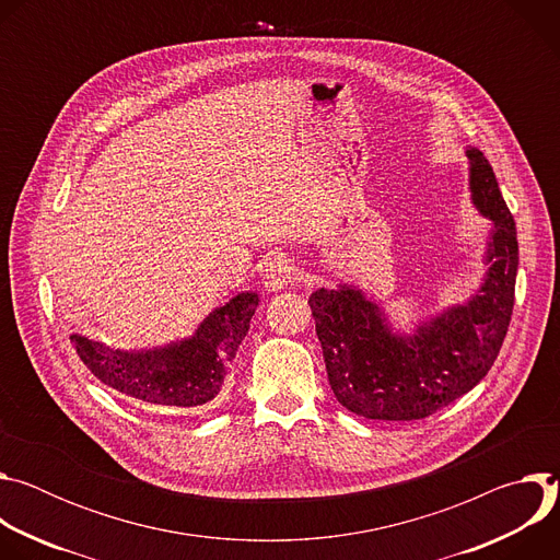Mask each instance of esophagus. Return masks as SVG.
Masks as SVG:
<instances>
[{
	"instance_id": "obj_1",
	"label": "esophagus",
	"mask_w": 560,
	"mask_h": 560,
	"mask_svg": "<svg viewBox=\"0 0 560 560\" xmlns=\"http://www.w3.org/2000/svg\"><path fill=\"white\" fill-rule=\"evenodd\" d=\"M294 281V268L285 257H272L264 268V285L272 292L288 288Z\"/></svg>"
}]
</instances>
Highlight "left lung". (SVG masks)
I'll return each mask as SVG.
<instances>
[{"mask_svg": "<svg viewBox=\"0 0 560 560\" xmlns=\"http://www.w3.org/2000/svg\"><path fill=\"white\" fill-rule=\"evenodd\" d=\"M471 201L494 221L486 281L467 303L452 305L398 337L381 307L350 285L316 290L310 310L337 401L374 421H419L467 394L494 365L514 310L516 223L481 150L469 148Z\"/></svg>", "mask_w": 560, "mask_h": 560, "instance_id": "8db88e82", "label": "left lung"}]
</instances>
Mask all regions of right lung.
Here are the masks:
<instances>
[{"mask_svg":"<svg viewBox=\"0 0 560 560\" xmlns=\"http://www.w3.org/2000/svg\"><path fill=\"white\" fill-rule=\"evenodd\" d=\"M257 305L255 292L236 294L203 318L195 337L145 352L115 350L79 335L70 341L108 387L152 406L190 410L210 404L223 387Z\"/></svg>","mask_w":560,"mask_h":560,"instance_id":"1","label":"right lung"}]
</instances>
